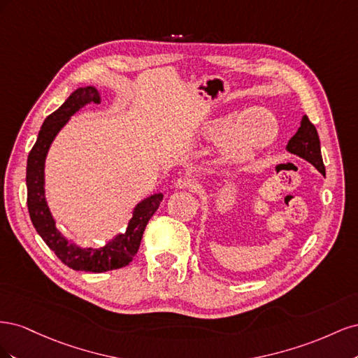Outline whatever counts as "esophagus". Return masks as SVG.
Instances as JSON below:
<instances>
[{"mask_svg":"<svg viewBox=\"0 0 358 358\" xmlns=\"http://www.w3.org/2000/svg\"><path fill=\"white\" fill-rule=\"evenodd\" d=\"M197 187H199V182L196 178H192V176H183L175 182V188H178V189L194 191Z\"/></svg>","mask_w":358,"mask_h":358,"instance_id":"obj_1","label":"esophagus"}]
</instances>
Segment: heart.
<instances>
[{"label":"heart","mask_w":358,"mask_h":358,"mask_svg":"<svg viewBox=\"0 0 358 358\" xmlns=\"http://www.w3.org/2000/svg\"><path fill=\"white\" fill-rule=\"evenodd\" d=\"M203 134L221 143L224 157L233 161L254 158L267 148L278 134L275 117L263 107H249L239 115L210 119L203 127Z\"/></svg>","instance_id":"1"}]
</instances>
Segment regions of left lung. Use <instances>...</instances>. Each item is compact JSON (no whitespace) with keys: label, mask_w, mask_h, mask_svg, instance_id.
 <instances>
[{"label":"left lung","mask_w":358,"mask_h":358,"mask_svg":"<svg viewBox=\"0 0 358 358\" xmlns=\"http://www.w3.org/2000/svg\"><path fill=\"white\" fill-rule=\"evenodd\" d=\"M285 149L289 154L297 155L308 161L309 164H312L321 173V175L326 176V167H324L321 157V145L317 128L313 127V124L309 121V117L306 115L301 117L297 133L289 138Z\"/></svg>","instance_id":"1"}]
</instances>
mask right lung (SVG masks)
I'll return each mask as SVG.
<instances>
[{"label":"right lung","instance_id":"right-lung-1","mask_svg":"<svg viewBox=\"0 0 358 358\" xmlns=\"http://www.w3.org/2000/svg\"><path fill=\"white\" fill-rule=\"evenodd\" d=\"M91 103H101V94L95 86H83L71 92L59 109L45 119L38 131L37 142L32 146L27 161V204L34 229L64 264L73 270L101 273L107 270L125 267L133 262L142 242L145 227L150 216L159 208L164 196L162 192H155L138 201L134 206L125 233L115 234L101 248L80 246L76 243L73 237H67L58 229L46 200V158L53 140L69 124L71 116Z\"/></svg>","mask_w":358,"mask_h":358}]
</instances>
